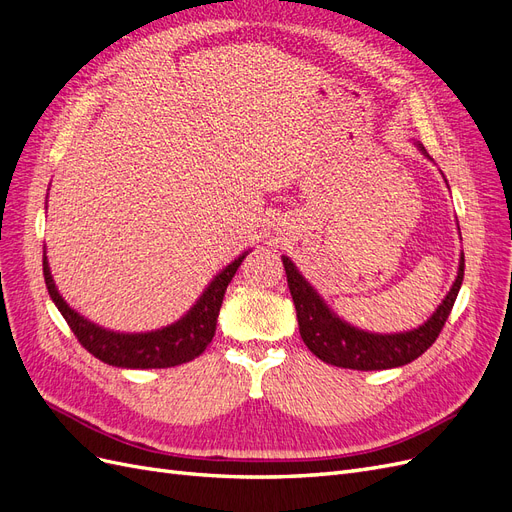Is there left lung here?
I'll return each mask as SVG.
<instances>
[{
  "instance_id": "1",
  "label": "left lung",
  "mask_w": 512,
  "mask_h": 512,
  "mask_svg": "<svg viewBox=\"0 0 512 512\" xmlns=\"http://www.w3.org/2000/svg\"><path fill=\"white\" fill-rule=\"evenodd\" d=\"M416 147L421 149L423 156L429 158V153L421 143ZM282 262L286 269L294 309H297L299 333L305 346L324 363L359 371L408 365L436 342L448 314H451V309L455 305L463 282V267H466V260H463L461 252L455 282L451 290H448L444 301L438 305L436 312L431 314V318L425 324L412 331L382 335L361 331L339 318L333 309L324 303V299L314 290V286L305 280L297 267H294V262L288 256H282Z\"/></svg>"
}]
</instances>
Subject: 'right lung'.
<instances>
[{"label":"right lung","instance_id":"obj_1","mask_svg":"<svg viewBox=\"0 0 512 512\" xmlns=\"http://www.w3.org/2000/svg\"><path fill=\"white\" fill-rule=\"evenodd\" d=\"M245 256L247 252L232 260L226 269L213 277L211 284L200 294L196 305L190 307L188 314L164 329L149 333H117L89 322L79 312H74L59 294L53 282L49 260H46V252L42 256V271L53 303L57 305L61 316L66 318L68 327L87 352L94 354L102 363L115 367L162 369L196 359L211 344L215 335V322H218L220 307L224 301V292Z\"/></svg>","mask_w":512,"mask_h":512}]
</instances>
